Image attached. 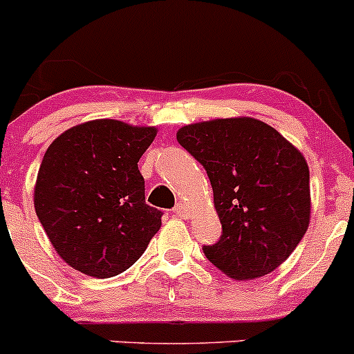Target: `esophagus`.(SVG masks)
I'll return each instance as SVG.
<instances>
[{
  "mask_svg": "<svg viewBox=\"0 0 354 354\" xmlns=\"http://www.w3.org/2000/svg\"><path fill=\"white\" fill-rule=\"evenodd\" d=\"M174 214L180 216V218H187V216H188V209H187V205L181 204V202H180V204H178L176 207H174Z\"/></svg>",
  "mask_w": 354,
  "mask_h": 354,
  "instance_id": "esophagus-1",
  "label": "esophagus"
}]
</instances>
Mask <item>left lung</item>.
<instances>
[{
	"label": "left lung",
	"mask_w": 354,
	"mask_h": 354,
	"mask_svg": "<svg viewBox=\"0 0 354 354\" xmlns=\"http://www.w3.org/2000/svg\"><path fill=\"white\" fill-rule=\"evenodd\" d=\"M176 140L207 171L221 236L205 257L235 280L268 275L310 225V169L277 129L252 118L183 126Z\"/></svg>",
	"instance_id": "8db88e82"
}]
</instances>
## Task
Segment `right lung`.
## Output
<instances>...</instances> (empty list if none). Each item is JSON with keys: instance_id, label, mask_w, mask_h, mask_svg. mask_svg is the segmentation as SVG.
<instances>
[{"instance_id": "right-lung-1", "label": "right lung", "mask_w": 354, "mask_h": 354, "mask_svg": "<svg viewBox=\"0 0 354 354\" xmlns=\"http://www.w3.org/2000/svg\"><path fill=\"white\" fill-rule=\"evenodd\" d=\"M157 135L114 119L62 133L43 157L34 209L58 256L77 272L111 279L135 264L162 211L145 202L140 157Z\"/></svg>"}]
</instances>
